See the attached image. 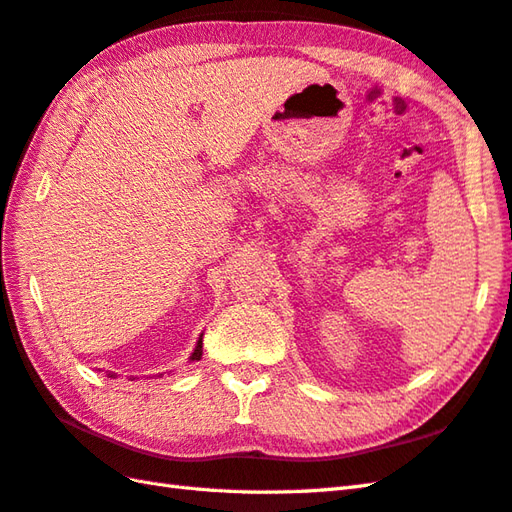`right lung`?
Masks as SVG:
<instances>
[{"label": "right lung", "mask_w": 512, "mask_h": 512, "mask_svg": "<svg viewBox=\"0 0 512 512\" xmlns=\"http://www.w3.org/2000/svg\"><path fill=\"white\" fill-rule=\"evenodd\" d=\"M189 358H191V361H200V358H202V334H200V339H198V343H195V350H193V354H191ZM107 376H110V378H114L116 374H107Z\"/></svg>", "instance_id": "right-lung-1"}]
</instances>
